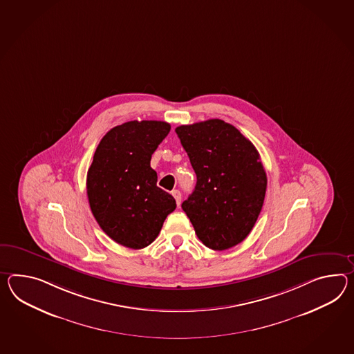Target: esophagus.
I'll return each instance as SVG.
<instances>
[{
  "instance_id": "1",
  "label": "esophagus",
  "mask_w": 354,
  "mask_h": 354,
  "mask_svg": "<svg viewBox=\"0 0 354 354\" xmlns=\"http://www.w3.org/2000/svg\"><path fill=\"white\" fill-rule=\"evenodd\" d=\"M173 196L174 198H175V201H176V205L179 206L181 203V193L179 192V190H173Z\"/></svg>"
}]
</instances>
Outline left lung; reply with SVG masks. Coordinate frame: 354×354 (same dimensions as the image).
I'll list each match as a JSON object with an SVG mask.
<instances>
[{"instance_id":"1","label":"left lung","mask_w":354,"mask_h":354,"mask_svg":"<svg viewBox=\"0 0 354 354\" xmlns=\"http://www.w3.org/2000/svg\"><path fill=\"white\" fill-rule=\"evenodd\" d=\"M175 131L197 175L181 208L206 247L229 250L248 236L263 206L268 178L259 151L220 119L180 125Z\"/></svg>"}]
</instances>
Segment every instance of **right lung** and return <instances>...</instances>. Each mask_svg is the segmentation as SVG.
Here are the masks:
<instances>
[{
  "mask_svg": "<svg viewBox=\"0 0 354 354\" xmlns=\"http://www.w3.org/2000/svg\"><path fill=\"white\" fill-rule=\"evenodd\" d=\"M171 129L169 122L128 121L106 133L86 174L92 214L113 241L142 250L155 241L176 208L171 194L157 187L151 167L156 148Z\"/></svg>",
  "mask_w": 354,
  "mask_h": 354,
  "instance_id": "add662e5",
  "label": "right lung"
}]
</instances>
